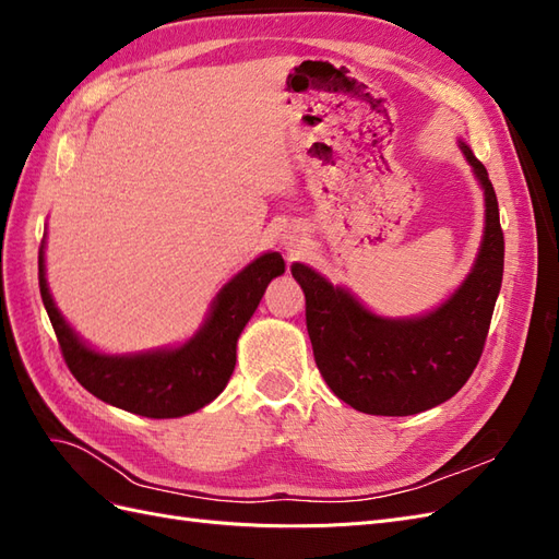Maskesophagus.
I'll list each match as a JSON object with an SVG mask.
<instances>
[{"label": "esophagus", "instance_id": "esophagus-1", "mask_svg": "<svg viewBox=\"0 0 559 559\" xmlns=\"http://www.w3.org/2000/svg\"><path fill=\"white\" fill-rule=\"evenodd\" d=\"M284 249L289 251V253H296L298 249H300V240H294V238H286L284 240Z\"/></svg>", "mask_w": 559, "mask_h": 559}]
</instances>
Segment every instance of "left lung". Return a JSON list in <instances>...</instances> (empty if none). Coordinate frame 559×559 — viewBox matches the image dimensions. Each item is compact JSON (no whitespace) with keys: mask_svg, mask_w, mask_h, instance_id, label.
<instances>
[{"mask_svg":"<svg viewBox=\"0 0 559 559\" xmlns=\"http://www.w3.org/2000/svg\"><path fill=\"white\" fill-rule=\"evenodd\" d=\"M460 148L485 195V230L471 273L441 306L417 317H382L310 265H292L306 294L319 373L359 413H425L460 392L480 361L503 277V233L485 165L466 142L460 140Z\"/></svg>","mask_w":559,"mask_h":559,"instance_id":"obj_1","label":"left lung"}]
</instances>
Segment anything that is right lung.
<instances>
[{"label":"right lung","instance_id":"add662e5","mask_svg":"<svg viewBox=\"0 0 559 559\" xmlns=\"http://www.w3.org/2000/svg\"><path fill=\"white\" fill-rule=\"evenodd\" d=\"M284 267L280 251H265L222 286L189 341L134 354L97 352L67 324L46 282V240L39 247V292L64 364L81 386L121 411L167 419L205 408L224 392L238 359V337L257 312L267 284Z\"/></svg>","mask_w":559,"mask_h":559}]
</instances>
